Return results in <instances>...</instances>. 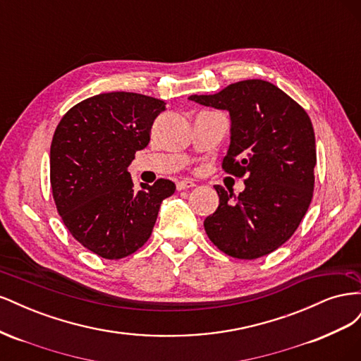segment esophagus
I'll return each instance as SVG.
<instances>
[{"label": "esophagus", "instance_id": "1", "mask_svg": "<svg viewBox=\"0 0 361 361\" xmlns=\"http://www.w3.org/2000/svg\"><path fill=\"white\" fill-rule=\"evenodd\" d=\"M195 187V183L192 182V180H179L178 183H176V188H178V191H182V190H188V188H194Z\"/></svg>", "mask_w": 361, "mask_h": 361}]
</instances>
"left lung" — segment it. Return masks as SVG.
<instances>
[{
  "label": "left lung",
  "instance_id": "8db88e82",
  "mask_svg": "<svg viewBox=\"0 0 361 361\" xmlns=\"http://www.w3.org/2000/svg\"><path fill=\"white\" fill-rule=\"evenodd\" d=\"M188 99L231 113L232 141L223 170L245 183L239 195L215 185L220 206L204 220L207 236L235 259L272 253L295 233L313 199L316 147L309 114L262 80Z\"/></svg>",
  "mask_w": 361,
  "mask_h": 361
}]
</instances>
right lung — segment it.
Returning a JSON list of instances; mask_svg holds the SVG:
<instances>
[{
    "mask_svg": "<svg viewBox=\"0 0 361 361\" xmlns=\"http://www.w3.org/2000/svg\"><path fill=\"white\" fill-rule=\"evenodd\" d=\"M166 102L129 92L101 93L73 105L56 128L49 179L56 207L71 235L108 260L143 247L159 206L176 190L169 179L134 187L128 170L150 141Z\"/></svg>",
    "mask_w": 361,
    "mask_h": 361,
    "instance_id": "add662e5",
    "label": "right lung"
}]
</instances>
